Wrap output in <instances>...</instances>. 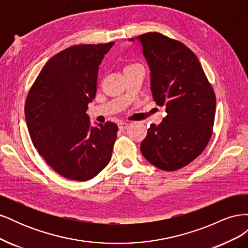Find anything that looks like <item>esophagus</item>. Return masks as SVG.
I'll use <instances>...</instances> for the list:
<instances>
[{
    "instance_id": "esophagus-1",
    "label": "esophagus",
    "mask_w": 248,
    "mask_h": 248,
    "mask_svg": "<svg viewBox=\"0 0 248 248\" xmlns=\"http://www.w3.org/2000/svg\"><path fill=\"white\" fill-rule=\"evenodd\" d=\"M128 126H129V124H128V123L123 122V121L118 123V127H119V129H120V130H125V129L128 128Z\"/></svg>"
}]
</instances>
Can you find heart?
Masks as SVG:
<instances>
[{"label": "heart", "mask_w": 248, "mask_h": 248, "mask_svg": "<svg viewBox=\"0 0 248 248\" xmlns=\"http://www.w3.org/2000/svg\"><path fill=\"white\" fill-rule=\"evenodd\" d=\"M139 64H129V65H127L126 67H125V69H128V68H131V67H134V66H138Z\"/></svg>", "instance_id": "heart-1"}]
</instances>
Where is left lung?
Listing matches in <instances>:
<instances>
[{
  "label": "left lung",
  "mask_w": 248,
  "mask_h": 248,
  "mask_svg": "<svg viewBox=\"0 0 248 248\" xmlns=\"http://www.w3.org/2000/svg\"><path fill=\"white\" fill-rule=\"evenodd\" d=\"M136 39L151 71L153 99L167 111L159 125L150 126L140 151L156 168L177 170L196 159L209 142L215 94L199 59L183 43L156 32Z\"/></svg>",
  "instance_id": "obj_1"
}]
</instances>
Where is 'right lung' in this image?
I'll list each match as a JSON object with an SVG mask.
<instances>
[{
    "mask_svg": "<svg viewBox=\"0 0 248 248\" xmlns=\"http://www.w3.org/2000/svg\"><path fill=\"white\" fill-rule=\"evenodd\" d=\"M114 42L80 44L50 58L28 94L25 115L34 147L59 175L87 181L106 168L117 139L112 122L91 126L88 104Z\"/></svg>",
    "mask_w": 248,
    "mask_h": 248,
    "instance_id": "obj_1",
    "label": "right lung"
}]
</instances>
